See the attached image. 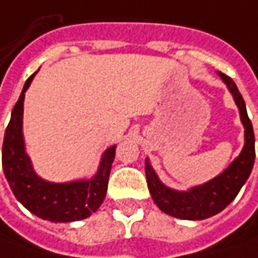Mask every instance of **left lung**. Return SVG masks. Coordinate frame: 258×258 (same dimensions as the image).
Masks as SVG:
<instances>
[{"label": "left lung", "instance_id": "1", "mask_svg": "<svg viewBox=\"0 0 258 258\" xmlns=\"http://www.w3.org/2000/svg\"><path fill=\"white\" fill-rule=\"evenodd\" d=\"M217 75L233 94V99L240 110V120L244 125V147L239 157L216 178L182 192L165 186L157 176L150 159H145L147 183L155 205L166 215L183 220H203L222 212L237 196L241 186L248 179L254 165V131L247 115L246 103L232 79L222 72H217Z\"/></svg>", "mask_w": 258, "mask_h": 258}]
</instances>
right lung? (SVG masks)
<instances>
[{
  "label": "right lung",
  "instance_id": "add662e5",
  "mask_svg": "<svg viewBox=\"0 0 258 258\" xmlns=\"http://www.w3.org/2000/svg\"><path fill=\"white\" fill-rule=\"evenodd\" d=\"M35 75L36 72L25 82L5 130L3 144L5 178L15 198L35 216L55 223L82 220L99 209L106 198L108 176L115 157V145L107 148L103 154L99 171L92 179L53 183L39 178L26 155L22 136L24 99Z\"/></svg>",
  "mask_w": 258,
  "mask_h": 258
}]
</instances>
